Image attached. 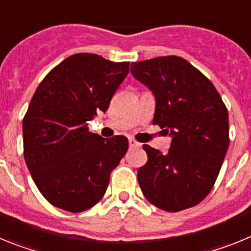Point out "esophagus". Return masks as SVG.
<instances>
[{"instance_id": "obj_1", "label": "esophagus", "mask_w": 251, "mask_h": 251, "mask_svg": "<svg viewBox=\"0 0 251 251\" xmlns=\"http://www.w3.org/2000/svg\"><path fill=\"white\" fill-rule=\"evenodd\" d=\"M128 142H129V147H139V146H141L138 142L134 141L133 138H129V141H128Z\"/></svg>"}]
</instances>
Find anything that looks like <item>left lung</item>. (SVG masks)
I'll use <instances>...</instances> for the list:
<instances>
[{"mask_svg":"<svg viewBox=\"0 0 251 251\" xmlns=\"http://www.w3.org/2000/svg\"><path fill=\"white\" fill-rule=\"evenodd\" d=\"M130 73L154 95L153 124L172 138L168 153L145 145L138 170L145 197L177 212L200 203L211 191L229 148V114L207 77L178 56L132 63Z\"/></svg>","mask_w":251,"mask_h":251,"instance_id":"1","label":"left lung"}]
</instances>
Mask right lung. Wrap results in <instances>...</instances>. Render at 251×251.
I'll return each instance as SVG.
<instances>
[{"instance_id": "right-lung-1", "label": "right lung", "mask_w": 251, "mask_h": 251, "mask_svg": "<svg viewBox=\"0 0 251 251\" xmlns=\"http://www.w3.org/2000/svg\"><path fill=\"white\" fill-rule=\"evenodd\" d=\"M128 72L129 63L83 52L55 66L37 86L22 122L24 156L51 205L81 212L105 194L128 139L90 133L86 122L106 112Z\"/></svg>"}]
</instances>
